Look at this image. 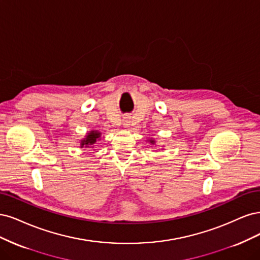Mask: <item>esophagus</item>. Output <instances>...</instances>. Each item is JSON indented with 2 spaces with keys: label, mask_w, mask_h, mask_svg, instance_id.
<instances>
[{
  "label": "esophagus",
  "mask_w": 260,
  "mask_h": 260,
  "mask_svg": "<svg viewBox=\"0 0 260 260\" xmlns=\"http://www.w3.org/2000/svg\"><path fill=\"white\" fill-rule=\"evenodd\" d=\"M131 125V118L129 116H124L123 118V126L124 127H129Z\"/></svg>",
  "instance_id": "esophagus-1"
}]
</instances>
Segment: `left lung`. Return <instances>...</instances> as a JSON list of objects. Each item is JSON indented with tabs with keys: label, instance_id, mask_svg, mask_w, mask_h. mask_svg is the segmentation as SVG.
I'll list each match as a JSON object with an SVG mask.
<instances>
[{
	"label": "left lung",
	"instance_id": "left-lung-1",
	"mask_svg": "<svg viewBox=\"0 0 260 260\" xmlns=\"http://www.w3.org/2000/svg\"><path fill=\"white\" fill-rule=\"evenodd\" d=\"M147 141L149 142V144H151V145H155V140H154V138H149Z\"/></svg>",
	"mask_w": 260,
	"mask_h": 260
}]
</instances>
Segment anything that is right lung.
I'll return each mask as SVG.
<instances>
[{"label":"right lung","instance_id":"right-lung-1","mask_svg":"<svg viewBox=\"0 0 260 260\" xmlns=\"http://www.w3.org/2000/svg\"><path fill=\"white\" fill-rule=\"evenodd\" d=\"M100 137H102V133H100L99 131H96V129H91L88 133H86L84 138L81 139L80 147L94 149L95 144L97 141L100 140Z\"/></svg>","mask_w":260,"mask_h":260}]
</instances>
